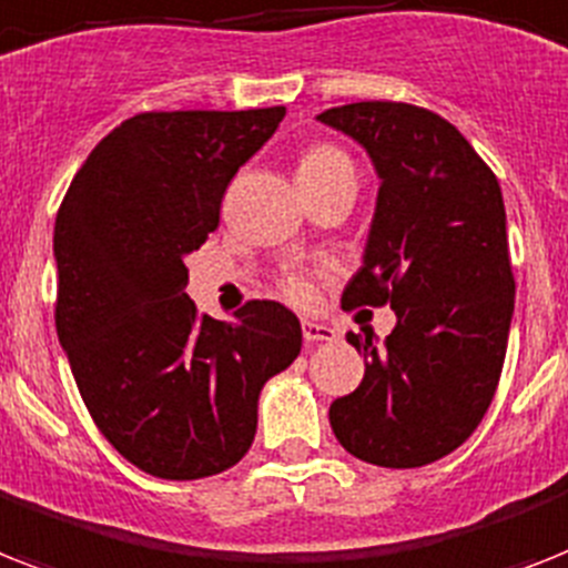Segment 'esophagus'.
<instances>
[{
	"mask_svg": "<svg viewBox=\"0 0 568 568\" xmlns=\"http://www.w3.org/2000/svg\"><path fill=\"white\" fill-rule=\"evenodd\" d=\"M303 338L308 344H321V341H335L338 332L332 329L329 324H317V321H303Z\"/></svg>",
	"mask_w": 568,
	"mask_h": 568,
	"instance_id": "34e87169",
	"label": "esophagus"
}]
</instances>
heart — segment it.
I'll use <instances>...</instances> for the list:
<instances>
[{
    "label": "heart",
    "instance_id": "obj_1",
    "mask_svg": "<svg viewBox=\"0 0 568 568\" xmlns=\"http://www.w3.org/2000/svg\"><path fill=\"white\" fill-rule=\"evenodd\" d=\"M341 174H356L353 172V160H349L347 151H341L338 145H329V142H315L308 149L300 151L297 156V180L300 186H317L324 180L341 178ZM280 288L292 303L306 306L312 303L315 292H312V283H308L303 274H288L280 280Z\"/></svg>",
    "mask_w": 568,
    "mask_h": 568
}]
</instances>
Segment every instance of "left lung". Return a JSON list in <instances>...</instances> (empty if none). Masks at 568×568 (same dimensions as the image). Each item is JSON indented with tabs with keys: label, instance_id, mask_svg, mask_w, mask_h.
Returning a JSON list of instances; mask_svg holds the SVG:
<instances>
[{
	"label": "left lung",
	"instance_id": "obj_1",
	"mask_svg": "<svg viewBox=\"0 0 568 568\" xmlns=\"http://www.w3.org/2000/svg\"><path fill=\"white\" fill-rule=\"evenodd\" d=\"M317 119L362 142L382 180L341 306L396 312L382 347L347 335L364 379L329 405V426L367 464L426 467L476 432L505 364L516 283L499 180L426 108L356 101Z\"/></svg>",
	"mask_w": 568,
	"mask_h": 568
}]
</instances>
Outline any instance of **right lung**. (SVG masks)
<instances>
[{
  "instance_id": "obj_1",
  "label": "right lung",
  "mask_w": 568,
  "mask_h": 568,
  "mask_svg": "<svg viewBox=\"0 0 568 568\" xmlns=\"http://www.w3.org/2000/svg\"><path fill=\"white\" fill-rule=\"evenodd\" d=\"M285 108L151 110L90 151L54 221V326L87 412L133 467L224 473L256 435L262 385L297 358L300 321L247 300L197 315L186 256L219 227L230 180Z\"/></svg>"
}]
</instances>
